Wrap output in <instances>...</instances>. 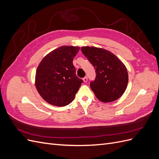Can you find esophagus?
<instances>
[{"mask_svg":"<svg viewBox=\"0 0 159 159\" xmlns=\"http://www.w3.org/2000/svg\"><path fill=\"white\" fill-rule=\"evenodd\" d=\"M83 81H84V82H87V81H88V77H85V78H83Z\"/></svg>","mask_w":159,"mask_h":159,"instance_id":"obj_1","label":"esophagus"}]
</instances>
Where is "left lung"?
Wrapping results in <instances>:
<instances>
[{
    "label": "left lung",
    "instance_id": "8db88e82",
    "mask_svg": "<svg viewBox=\"0 0 159 159\" xmlns=\"http://www.w3.org/2000/svg\"><path fill=\"white\" fill-rule=\"evenodd\" d=\"M81 50L95 69L96 78L90 83V88L96 98L104 103L121 98L129 80L125 64L107 50L93 46H84Z\"/></svg>",
    "mask_w": 159,
    "mask_h": 159
}]
</instances>
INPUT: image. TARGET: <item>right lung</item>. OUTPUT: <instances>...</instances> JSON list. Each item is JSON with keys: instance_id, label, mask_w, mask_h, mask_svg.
Returning a JSON list of instances; mask_svg holds the SVG:
<instances>
[{"instance_id": "right-lung-1", "label": "right lung", "mask_w": 159, "mask_h": 159, "mask_svg": "<svg viewBox=\"0 0 159 159\" xmlns=\"http://www.w3.org/2000/svg\"><path fill=\"white\" fill-rule=\"evenodd\" d=\"M79 46H63L50 52L38 65L35 85L47 103L57 107L70 104L83 82L75 75L74 57Z\"/></svg>"}]
</instances>
